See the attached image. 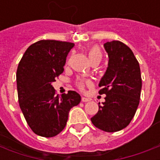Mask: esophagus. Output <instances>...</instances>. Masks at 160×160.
I'll list each match as a JSON object with an SVG mask.
<instances>
[{
	"label": "esophagus",
	"mask_w": 160,
	"mask_h": 160,
	"mask_svg": "<svg viewBox=\"0 0 160 160\" xmlns=\"http://www.w3.org/2000/svg\"><path fill=\"white\" fill-rule=\"evenodd\" d=\"M91 98H85V97H82L81 98V101L84 102V103H86V102H88V101H90Z\"/></svg>",
	"instance_id": "obj_1"
}]
</instances>
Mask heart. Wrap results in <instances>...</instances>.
<instances>
[{
  "mask_svg": "<svg viewBox=\"0 0 160 160\" xmlns=\"http://www.w3.org/2000/svg\"><path fill=\"white\" fill-rule=\"evenodd\" d=\"M88 56L91 62H93L95 60H99L101 61L102 58V54H101V50L98 46H92L89 51H88ZM91 81L88 80H78L76 81V87L80 89V90H84L85 87L87 85H90Z\"/></svg>",
  "mask_w": 160,
  "mask_h": 160,
  "instance_id": "heart-1",
  "label": "heart"
}]
</instances>
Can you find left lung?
<instances>
[{
	"label": "left lung",
	"mask_w": 160,
	"mask_h": 160,
	"mask_svg": "<svg viewBox=\"0 0 160 160\" xmlns=\"http://www.w3.org/2000/svg\"><path fill=\"white\" fill-rule=\"evenodd\" d=\"M109 56L106 72L99 82V94H105L103 104L91 121L105 132L122 130L130 123L141 98L142 82L140 65L129 47L120 41L105 42Z\"/></svg>",
	"instance_id": "8db88e82"
}]
</instances>
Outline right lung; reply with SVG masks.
I'll list each match as a JSON object with an SVG mask.
<instances>
[{
	"instance_id": "obj_1",
	"label": "right lung",
	"mask_w": 160,
	"mask_h": 160,
	"mask_svg": "<svg viewBox=\"0 0 160 160\" xmlns=\"http://www.w3.org/2000/svg\"><path fill=\"white\" fill-rule=\"evenodd\" d=\"M74 43L40 40L26 49L16 73L19 107L27 124L38 135L53 137L67 124L70 109L78 105L80 96L68 91L56 94L52 82L62 73L67 56Z\"/></svg>"
}]
</instances>
